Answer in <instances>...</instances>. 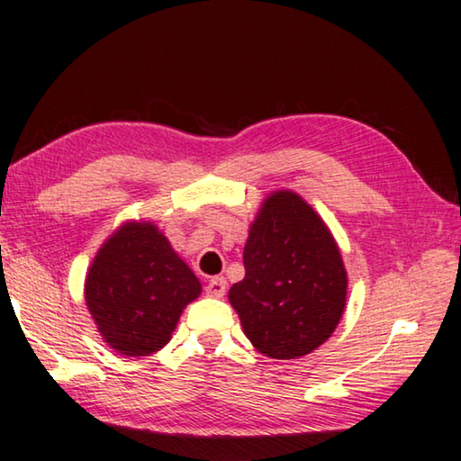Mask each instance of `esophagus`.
Masks as SVG:
<instances>
[{
  "label": "esophagus",
  "instance_id": "34e87169",
  "mask_svg": "<svg viewBox=\"0 0 461 461\" xmlns=\"http://www.w3.org/2000/svg\"><path fill=\"white\" fill-rule=\"evenodd\" d=\"M225 288H228V280H225L223 276H213V278H209V283L205 286V293L209 296H223Z\"/></svg>",
  "mask_w": 461,
  "mask_h": 461
}]
</instances>
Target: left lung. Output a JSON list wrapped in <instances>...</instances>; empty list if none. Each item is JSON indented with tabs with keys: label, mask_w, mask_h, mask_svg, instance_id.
<instances>
[{
	"label": "left lung",
	"mask_w": 461,
	"mask_h": 461,
	"mask_svg": "<svg viewBox=\"0 0 461 461\" xmlns=\"http://www.w3.org/2000/svg\"><path fill=\"white\" fill-rule=\"evenodd\" d=\"M244 268L230 303L260 354L294 360L333 333L346 307V268L330 230L299 194L278 191L264 201Z\"/></svg>",
	"instance_id": "left-lung-1"
}]
</instances>
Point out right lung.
I'll return each mask as SVG.
<instances>
[{"label": "right lung", "instance_id": "add662e5", "mask_svg": "<svg viewBox=\"0 0 461 461\" xmlns=\"http://www.w3.org/2000/svg\"><path fill=\"white\" fill-rule=\"evenodd\" d=\"M201 283L152 223H128L93 260L85 299L105 341L120 354L167 346Z\"/></svg>", "mask_w": 461, "mask_h": 461}]
</instances>
